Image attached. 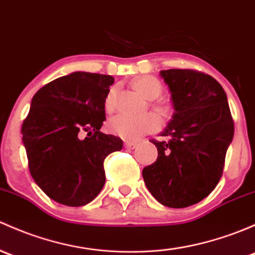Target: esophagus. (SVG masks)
<instances>
[{"instance_id":"34e87169","label":"esophagus","mask_w":255,"mask_h":255,"mask_svg":"<svg viewBox=\"0 0 255 255\" xmlns=\"http://www.w3.org/2000/svg\"><path fill=\"white\" fill-rule=\"evenodd\" d=\"M125 145L127 146L128 149H134L136 145H138V143H136V141H130V140H127V141H125Z\"/></svg>"}]
</instances>
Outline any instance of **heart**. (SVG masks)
<instances>
[{
	"mask_svg": "<svg viewBox=\"0 0 255 255\" xmlns=\"http://www.w3.org/2000/svg\"><path fill=\"white\" fill-rule=\"evenodd\" d=\"M133 88L146 100H155L162 93V84L160 80L151 76H143L133 80ZM116 100V88L109 90L104 100V106L107 112L114 111ZM152 109L160 116H165L168 112L166 104L157 101L152 104ZM109 129L114 134L129 140H135L141 135L154 132L159 127V122L154 115H145L141 117H130L126 115H117L109 121Z\"/></svg>",
	"mask_w": 255,
	"mask_h": 255,
	"instance_id": "1",
	"label": "heart"
}]
</instances>
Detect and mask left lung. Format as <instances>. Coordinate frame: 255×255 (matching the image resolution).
I'll use <instances>...</instances> for the list:
<instances>
[{
  "instance_id": "obj_1",
  "label": "left lung",
  "mask_w": 255,
  "mask_h": 255,
  "mask_svg": "<svg viewBox=\"0 0 255 255\" xmlns=\"http://www.w3.org/2000/svg\"><path fill=\"white\" fill-rule=\"evenodd\" d=\"M172 100V120L151 140L157 159L143 168L152 197L168 208H187L208 197L222 176L235 125L224 88L209 74L193 69L160 72Z\"/></svg>"
}]
</instances>
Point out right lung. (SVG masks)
Here are the masks:
<instances>
[{
	"label": "right lung",
	"mask_w": 255,
	"mask_h": 255,
	"mask_svg": "<svg viewBox=\"0 0 255 255\" xmlns=\"http://www.w3.org/2000/svg\"><path fill=\"white\" fill-rule=\"evenodd\" d=\"M111 76L74 72L39 89L21 125L30 175L60 204L90 203L105 184L104 160L122 139L100 132Z\"/></svg>",
	"instance_id": "1"
}]
</instances>
